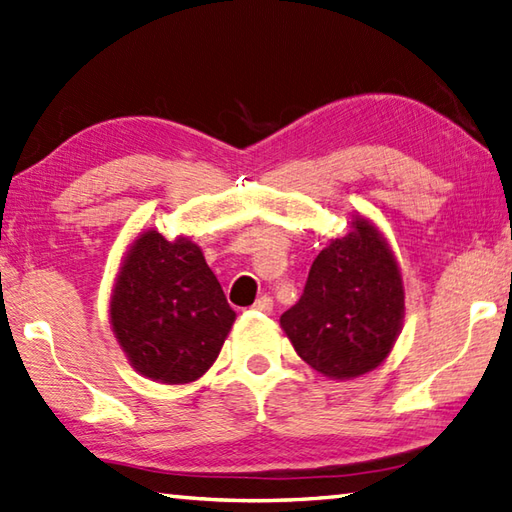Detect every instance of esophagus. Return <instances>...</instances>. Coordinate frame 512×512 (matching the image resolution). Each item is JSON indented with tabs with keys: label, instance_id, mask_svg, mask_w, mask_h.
<instances>
[{
	"label": "esophagus",
	"instance_id": "obj_1",
	"mask_svg": "<svg viewBox=\"0 0 512 512\" xmlns=\"http://www.w3.org/2000/svg\"><path fill=\"white\" fill-rule=\"evenodd\" d=\"M253 310H257V313H264V315H270V313H273V299H270L268 295H262V297H257V302L253 304Z\"/></svg>",
	"mask_w": 512,
	"mask_h": 512
}]
</instances>
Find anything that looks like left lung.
I'll list each match as a JSON object with an SVG mask.
<instances>
[{
	"label": "left lung",
	"instance_id": "8db88e82",
	"mask_svg": "<svg viewBox=\"0 0 512 512\" xmlns=\"http://www.w3.org/2000/svg\"><path fill=\"white\" fill-rule=\"evenodd\" d=\"M353 228L315 257L302 297L279 319L297 355L333 379L382 364L404 317L402 273L386 239L364 217Z\"/></svg>",
	"mask_w": 512,
	"mask_h": 512
}]
</instances>
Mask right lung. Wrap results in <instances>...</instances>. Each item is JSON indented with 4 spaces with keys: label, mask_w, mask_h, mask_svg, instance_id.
<instances>
[{
    "label": "right lung",
    "mask_w": 512,
    "mask_h": 512,
    "mask_svg": "<svg viewBox=\"0 0 512 512\" xmlns=\"http://www.w3.org/2000/svg\"><path fill=\"white\" fill-rule=\"evenodd\" d=\"M110 322L137 373L188 384L213 366L235 310L197 244L148 230L128 250Z\"/></svg>",
    "instance_id": "1"
}]
</instances>
